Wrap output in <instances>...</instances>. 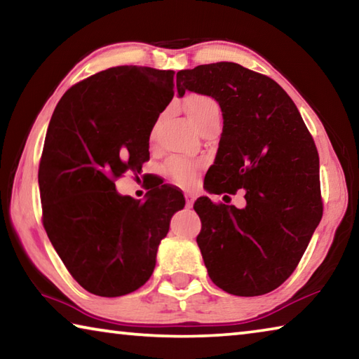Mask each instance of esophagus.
Here are the masks:
<instances>
[{
	"label": "esophagus",
	"instance_id": "esophagus-1",
	"mask_svg": "<svg viewBox=\"0 0 359 359\" xmlns=\"http://www.w3.org/2000/svg\"><path fill=\"white\" fill-rule=\"evenodd\" d=\"M194 199H196V198H194V194H191V193H187V194H185V204H187L188 209L193 208Z\"/></svg>",
	"mask_w": 359,
	"mask_h": 359
}]
</instances>
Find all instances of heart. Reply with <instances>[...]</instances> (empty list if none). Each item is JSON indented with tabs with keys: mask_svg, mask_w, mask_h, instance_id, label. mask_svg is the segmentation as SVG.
I'll return each instance as SVG.
<instances>
[{
	"mask_svg": "<svg viewBox=\"0 0 359 359\" xmlns=\"http://www.w3.org/2000/svg\"><path fill=\"white\" fill-rule=\"evenodd\" d=\"M214 109H218V106L214 100L209 98V96L190 95L185 100L187 115L190 117L194 126H198L199 121H201L210 111H214ZM166 171L175 182L190 184L194 179V175H196V165L188 160H184V158H171V160L166 163Z\"/></svg>",
	"mask_w": 359,
	"mask_h": 359,
	"instance_id": "heart-1",
	"label": "heart"
}]
</instances>
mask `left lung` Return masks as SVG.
Instances as JSON below:
<instances>
[{"label":"left lung","mask_w":359,"mask_h":359,"mask_svg":"<svg viewBox=\"0 0 359 359\" xmlns=\"http://www.w3.org/2000/svg\"><path fill=\"white\" fill-rule=\"evenodd\" d=\"M177 90L210 96L222 109L205 190H245L242 209L208 196L194 203L209 277L236 296L269 293L293 274L321 220L320 160L311 133L280 85L238 63L182 69Z\"/></svg>","instance_id":"obj_1"}]
</instances>
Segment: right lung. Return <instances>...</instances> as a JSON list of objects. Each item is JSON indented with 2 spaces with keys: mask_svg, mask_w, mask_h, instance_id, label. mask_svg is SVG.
<instances>
[{
  "mask_svg": "<svg viewBox=\"0 0 359 359\" xmlns=\"http://www.w3.org/2000/svg\"><path fill=\"white\" fill-rule=\"evenodd\" d=\"M172 96L174 71L115 66L71 87L53 111L38 174L42 222L90 293L115 297L141 288L172 215L184 209V194L168 185L141 203L114 184L128 169L141 171Z\"/></svg>",
  "mask_w": 359,
  "mask_h": 359,
  "instance_id": "1",
  "label": "right lung"
}]
</instances>
